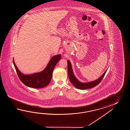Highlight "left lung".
<instances>
[{"label": "left lung", "instance_id": "left-lung-1", "mask_svg": "<svg viewBox=\"0 0 130 130\" xmlns=\"http://www.w3.org/2000/svg\"><path fill=\"white\" fill-rule=\"evenodd\" d=\"M67 63H68V66H67L68 73V76H69L70 80L72 84L76 88L81 89V90L91 88L97 86L99 84H100V82L101 81V80H102L107 70H106V71L100 77L98 78L96 80L91 81V82H87V83H82L78 80L75 76L73 72L72 68V64L69 60H67Z\"/></svg>", "mask_w": 130, "mask_h": 130}]
</instances>
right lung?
Instances as JSON below:
<instances>
[{
  "instance_id": "right-lung-1",
  "label": "right lung",
  "mask_w": 130,
  "mask_h": 130,
  "mask_svg": "<svg viewBox=\"0 0 130 130\" xmlns=\"http://www.w3.org/2000/svg\"><path fill=\"white\" fill-rule=\"evenodd\" d=\"M61 58L60 54L53 56L43 71L32 74H24L18 68L13 59V62L17 74L22 83L29 87L42 88L46 86L50 83L53 69Z\"/></svg>"
}]
</instances>
